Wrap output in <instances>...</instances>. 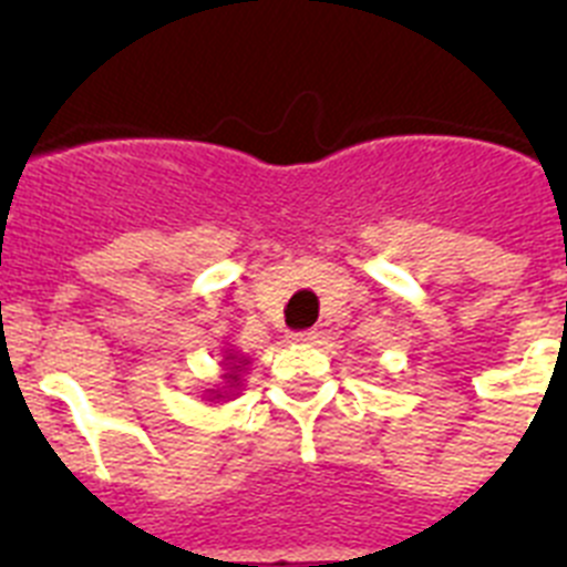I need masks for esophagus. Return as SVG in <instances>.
Segmentation results:
<instances>
[{
  "instance_id": "1",
  "label": "esophagus",
  "mask_w": 567,
  "mask_h": 567,
  "mask_svg": "<svg viewBox=\"0 0 567 567\" xmlns=\"http://www.w3.org/2000/svg\"><path fill=\"white\" fill-rule=\"evenodd\" d=\"M315 338H318V332H315V329H303V332L289 334V340H292V343H312Z\"/></svg>"
}]
</instances>
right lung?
<instances>
[{"label": "right lung", "mask_w": 567, "mask_h": 567, "mask_svg": "<svg viewBox=\"0 0 567 567\" xmlns=\"http://www.w3.org/2000/svg\"><path fill=\"white\" fill-rule=\"evenodd\" d=\"M229 360V358H227ZM240 365H244V363H240ZM240 365H229V369H233V372H229V374H224V378H227V383H238V372H240ZM218 398H221V394H218Z\"/></svg>", "instance_id": "obj_1"}]
</instances>
